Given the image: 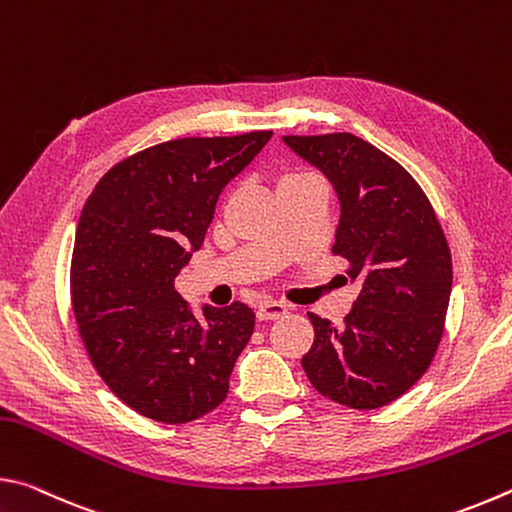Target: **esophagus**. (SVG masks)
Segmentation results:
<instances>
[{
    "mask_svg": "<svg viewBox=\"0 0 512 512\" xmlns=\"http://www.w3.org/2000/svg\"><path fill=\"white\" fill-rule=\"evenodd\" d=\"M289 307L282 305V302H273V300H266L262 305L257 307V318L259 320H277L287 314Z\"/></svg>",
    "mask_w": 512,
    "mask_h": 512,
    "instance_id": "34e87169",
    "label": "esophagus"
}]
</instances>
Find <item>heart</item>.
<instances>
[{
	"label": "heart",
	"instance_id": "obj_1",
	"mask_svg": "<svg viewBox=\"0 0 512 512\" xmlns=\"http://www.w3.org/2000/svg\"><path fill=\"white\" fill-rule=\"evenodd\" d=\"M316 180H320L316 173L311 171H289L284 173V176L280 178V185H277V189H284V187H291V185H300V183H316Z\"/></svg>",
	"mask_w": 512,
	"mask_h": 512
}]
</instances>
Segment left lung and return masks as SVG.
<instances>
[{"label": "left lung", "mask_w": 512, "mask_h": 512, "mask_svg": "<svg viewBox=\"0 0 512 512\" xmlns=\"http://www.w3.org/2000/svg\"><path fill=\"white\" fill-rule=\"evenodd\" d=\"M341 201L334 255L361 291L343 327L309 314L314 345L302 357L311 386L370 411L404 395L431 366L445 332L452 253L429 198L391 155L352 133L284 135Z\"/></svg>", "instance_id": "1"}]
</instances>
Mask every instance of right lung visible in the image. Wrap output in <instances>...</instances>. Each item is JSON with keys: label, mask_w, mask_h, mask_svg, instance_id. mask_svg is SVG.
<instances>
[{"label": "right lung", "mask_w": 512, "mask_h": 512, "mask_svg": "<svg viewBox=\"0 0 512 512\" xmlns=\"http://www.w3.org/2000/svg\"><path fill=\"white\" fill-rule=\"evenodd\" d=\"M271 137L149 146L117 162L83 205L69 271L76 325L106 386L144 418L185 424L228 395L253 309L205 307L198 320L173 282L201 248L223 187Z\"/></svg>", "instance_id": "1"}]
</instances>
